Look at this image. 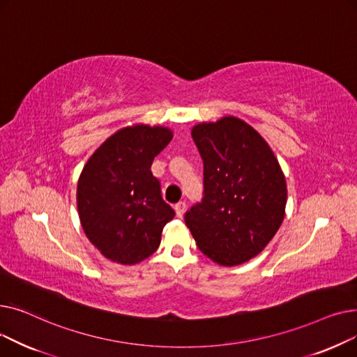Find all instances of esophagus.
I'll use <instances>...</instances> for the list:
<instances>
[{
    "label": "esophagus",
    "mask_w": 357,
    "mask_h": 357,
    "mask_svg": "<svg viewBox=\"0 0 357 357\" xmlns=\"http://www.w3.org/2000/svg\"><path fill=\"white\" fill-rule=\"evenodd\" d=\"M185 208H186V204H185V201H179L178 204H175V211H176V215H178L179 218H182V217H183Z\"/></svg>",
    "instance_id": "esophagus-1"
}]
</instances>
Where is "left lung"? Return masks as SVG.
<instances>
[{
    "mask_svg": "<svg viewBox=\"0 0 357 357\" xmlns=\"http://www.w3.org/2000/svg\"><path fill=\"white\" fill-rule=\"evenodd\" d=\"M192 139L204 163V191L185 224L205 256L240 265L264 250L282 224L285 176L264 137L236 117L198 124Z\"/></svg>",
    "mask_w": 357,
    "mask_h": 357,
    "instance_id": "1",
    "label": "left lung"
}]
</instances>
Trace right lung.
<instances>
[{
    "mask_svg": "<svg viewBox=\"0 0 357 357\" xmlns=\"http://www.w3.org/2000/svg\"><path fill=\"white\" fill-rule=\"evenodd\" d=\"M172 140L165 127H126L93 153L78 181L82 229L107 259L135 265L153 255L165 224L175 217L153 176L155 156Z\"/></svg>",
    "mask_w": 357,
    "mask_h": 357,
    "instance_id": "add662e5",
    "label": "right lung"
}]
</instances>
